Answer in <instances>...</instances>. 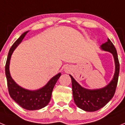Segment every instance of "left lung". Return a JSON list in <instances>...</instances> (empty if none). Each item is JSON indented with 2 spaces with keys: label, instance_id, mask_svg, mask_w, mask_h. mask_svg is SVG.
<instances>
[{
  "label": "left lung",
  "instance_id": "1",
  "mask_svg": "<svg viewBox=\"0 0 125 125\" xmlns=\"http://www.w3.org/2000/svg\"><path fill=\"white\" fill-rule=\"evenodd\" d=\"M101 48L105 51L111 52L113 56L115 62L114 76L106 86L101 89H85L76 82L71 75H69L72 81L73 94L75 104L78 108L86 111H95L104 106L114 96L118 84L120 63L116 49L109 39L108 41L101 45Z\"/></svg>",
  "mask_w": 125,
  "mask_h": 125
}]
</instances>
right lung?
<instances>
[{"mask_svg":"<svg viewBox=\"0 0 125 125\" xmlns=\"http://www.w3.org/2000/svg\"><path fill=\"white\" fill-rule=\"evenodd\" d=\"M28 31L23 33L19 38L13 44L9 52L6 64H5V75L8 90L10 97L22 108L27 110H39L47 105L51 100L53 88L54 87L57 79L61 74L59 73L51 78L47 84L41 89L35 91H30L19 86L11 78L9 71V64L11 55L14 49L21 42Z\"/></svg>","mask_w":125,"mask_h":125,"instance_id":"obj_1","label":"right lung"}]
</instances>
